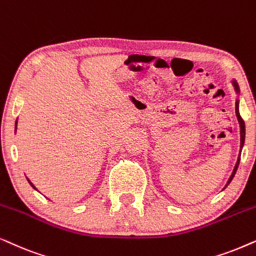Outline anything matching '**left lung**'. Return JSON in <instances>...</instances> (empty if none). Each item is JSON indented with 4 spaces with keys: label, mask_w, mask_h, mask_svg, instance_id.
Returning a JSON list of instances; mask_svg holds the SVG:
<instances>
[{
    "label": "left lung",
    "mask_w": 256,
    "mask_h": 256,
    "mask_svg": "<svg viewBox=\"0 0 256 256\" xmlns=\"http://www.w3.org/2000/svg\"><path fill=\"white\" fill-rule=\"evenodd\" d=\"M232 85H233L234 90H235V94H236V102H235V114H236V118H238V122H239V125H240V153H239V156H238V160H236V164H235L234 168H233V172H232V174L230 176V179L227 180L226 185L222 190L226 188V187L230 185V182H232V179L234 178L235 173H236V170H238V166H239V162H240V156H241V150L244 148V136H246V128H244V119L241 118V116L239 114V103H240V88H239V85H238L236 80H230Z\"/></svg>",
    "instance_id": "8db88e82"
}]
</instances>
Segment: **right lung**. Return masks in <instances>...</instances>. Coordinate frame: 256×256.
Instances as JSON below:
<instances>
[{
    "label": "right lung",
    "mask_w": 256,
    "mask_h": 256,
    "mask_svg": "<svg viewBox=\"0 0 256 256\" xmlns=\"http://www.w3.org/2000/svg\"><path fill=\"white\" fill-rule=\"evenodd\" d=\"M16 128H17V119H16V122H15V132H16ZM26 180H28V182H29V184H30V185H32V188H35V190H36V187L32 185V182H30V180H29L28 178H26Z\"/></svg>",
    "instance_id": "obj_1"
}]
</instances>
